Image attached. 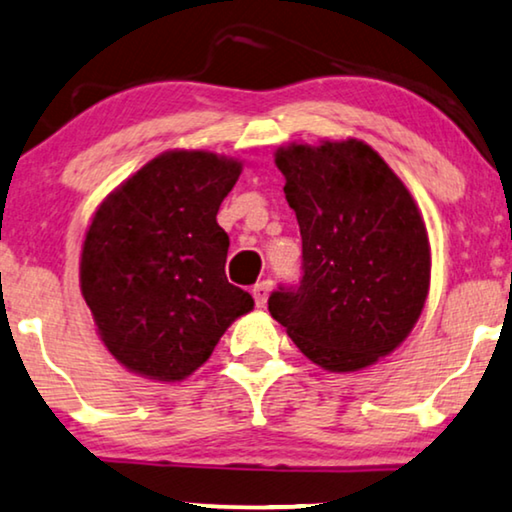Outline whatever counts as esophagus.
Instances as JSON below:
<instances>
[{
    "mask_svg": "<svg viewBox=\"0 0 512 512\" xmlns=\"http://www.w3.org/2000/svg\"><path fill=\"white\" fill-rule=\"evenodd\" d=\"M269 290H271L269 280H262V283H257L253 287V297H255L257 308H264L266 306V297H269Z\"/></svg>",
    "mask_w": 512,
    "mask_h": 512,
    "instance_id": "obj_1",
    "label": "esophagus"
}]
</instances>
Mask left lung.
<instances>
[{
    "label": "left lung",
    "mask_w": 512,
    "mask_h": 512,
    "mask_svg": "<svg viewBox=\"0 0 512 512\" xmlns=\"http://www.w3.org/2000/svg\"><path fill=\"white\" fill-rule=\"evenodd\" d=\"M301 232L304 276L269 313L331 373L362 371L406 341L429 294L431 250L413 194L359 139L276 150Z\"/></svg>",
    "instance_id": "8db88e82"
}]
</instances>
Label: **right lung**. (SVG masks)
<instances>
[{"label": "right lung", "mask_w": 512, "mask_h": 512, "mask_svg": "<svg viewBox=\"0 0 512 512\" xmlns=\"http://www.w3.org/2000/svg\"><path fill=\"white\" fill-rule=\"evenodd\" d=\"M243 164L167 150L106 197L81 253V292L106 350L127 371L178 383L211 357L255 301L225 276L215 215Z\"/></svg>", "instance_id": "add662e5"}]
</instances>
